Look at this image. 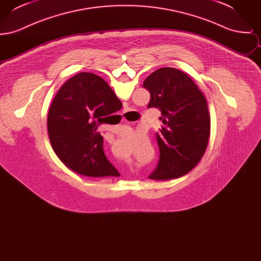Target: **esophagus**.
Listing matches in <instances>:
<instances>
[{
    "label": "esophagus",
    "instance_id": "1",
    "mask_svg": "<svg viewBox=\"0 0 261 261\" xmlns=\"http://www.w3.org/2000/svg\"><path fill=\"white\" fill-rule=\"evenodd\" d=\"M127 112V110H125V112Z\"/></svg>",
    "mask_w": 261,
    "mask_h": 261
}]
</instances>
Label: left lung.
Returning <instances> with one entry per match:
<instances>
[{"label":"left lung","instance_id":"obj_1","mask_svg":"<svg viewBox=\"0 0 261 261\" xmlns=\"http://www.w3.org/2000/svg\"><path fill=\"white\" fill-rule=\"evenodd\" d=\"M143 86L150 94L148 108H159L163 125L156 140L160 162L149 179L167 181L180 178L202 159L211 134L207 101L195 82L172 67L153 71Z\"/></svg>","mask_w":261,"mask_h":261}]
</instances>
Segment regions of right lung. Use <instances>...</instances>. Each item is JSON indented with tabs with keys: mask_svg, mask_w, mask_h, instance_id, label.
Listing matches in <instances>:
<instances>
[{
	"mask_svg": "<svg viewBox=\"0 0 261 261\" xmlns=\"http://www.w3.org/2000/svg\"><path fill=\"white\" fill-rule=\"evenodd\" d=\"M114 99L118 98L101 77L80 72L62 85L53 100L48 114L50 145L63 164L76 173L119 176L108 161L103 139L97 132Z\"/></svg>",
	"mask_w": 261,
	"mask_h": 261,
	"instance_id": "right-lung-1",
	"label": "right lung"
}]
</instances>
